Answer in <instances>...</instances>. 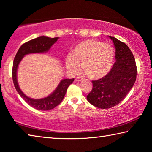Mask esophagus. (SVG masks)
<instances>
[{
    "mask_svg": "<svg viewBox=\"0 0 152 152\" xmlns=\"http://www.w3.org/2000/svg\"><path fill=\"white\" fill-rule=\"evenodd\" d=\"M83 78H81V77H77L76 79H75V81H77V82H79V81H82V80H83Z\"/></svg>",
    "mask_w": 152,
    "mask_h": 152,
    "instance_id": "esophagus-1",
    "label": "esophagus"
}]
</instances>
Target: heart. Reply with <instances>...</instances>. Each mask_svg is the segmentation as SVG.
Returning a JSON list of instances; mask_svg holds the SVG:
<instances>
[{"label":"heart","mask_w":152,"mask_h":152,"mask_svg":"<svg viewBox=\"0 0 152 152\" xmlns=\"http://www.w3.org/2000/svg\"><path fill=\"white\" fill-rule=\"evenodd\" d=\"M115 50L110 45L97 40H86L77 45L65 61L66 69L77 73L81 66L91 79L105 77L112 68Z\"/></svg>","instance_id":"1"}]
</instances>
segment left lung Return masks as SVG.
<instances>
[{"mask_svg": "<svg viewBox=\"0 0 152 152\" xmlns=\"http://www.w3.org/2000/svg\"><path fill=\"white\" fill-rule=\"evenodd\" d=\"M115 48V62L110 73L92 81L93 89L87 96L95 107L109 109L119 104L128 94L136 80L137 66L128 46L111 36Z\"/></svg>", "mask_w": 152, "mask_h": 152, "instance_id": "1", "label": "left lung"}]
</instances>
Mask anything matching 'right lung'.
Segmentation results:
<instances>
[{"label":"right lung","instance_id":"obj_1","mask_svg":"<svg viewBox=\"0 0 152 152\" xmlns=\"http://www.w3.org/2000/svg\"><path fill=\"white\" fill-rule=\"evenodd\" d=\"M58 37L49 38L41 36L31 40L22 45L15 55L12 65V80L18 94L31 107L38 110L47 111L55 108L62 102L68 87L73 83L74 79H65L61 80L57 88L51 94L42 99H32L26 96L21 91L17 81V69L21 60L26 55L31 53H42L49 51L52 45L57 42Z\"/></svg>","mask_w":152,"mask_h":152}]
</instances>
